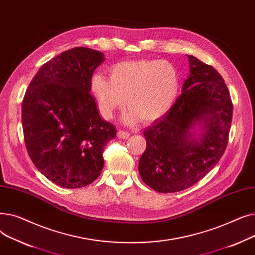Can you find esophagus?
<instances>
[{
	"label": "esophagus",
	"instance_id": "34e87169",
	"mask_svg": "<svg viewBox=\"0 0 255 255\" xmlns=\"http://www.w3.org/2000/svg\"><path fill=\"white\" fill-rule=\"evenodd\" d=\"M117 135H118L119 138H123V139H127L130 136V134H129L128 132L123 131V130H119L118 133H117Z\"/></svg>",
	"mask_w": 255,
	"mask_h": 255
}]
</instances>
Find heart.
<instances>
[{
    "mask_svg": "<svg viewBox=\"0 0 255 255\" xmlns=\"http://www.w3.org/2000/svg\"><path fill=\"white\" fill-rule=\"evenodd\" d=\"M180 77L176 67L167 61L137 60L120 62L109 68V79L94 74L90 90L105 119L125 104L130 112L126 121L138 118L152 123L163 117L176 103L180 93Z\"/></svg>",
    "mask_w": 255,
    "mask_h": 255,
    "instance_id": "heart-1",
    "label": "heart"
}]
</instances>
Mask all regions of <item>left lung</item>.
<instances>
[{"mask_svg": "<svg viewBox=\"0 0 255 255\" xmlns=\"http://www.w3.org/2000/svg\"><path fill=\"white\" fill-rule=\"evenodd\" d=\"M189 75L171 109L143 130L146 148L138 170L161 193L185 190L202 180L222 157L233 117L231 95L212 66L187 55Z\"/></svg>", "mask_w": 255, "mask_h": 255, "instance_id": "8db88e82", "label": "left lung"}]
</instances>
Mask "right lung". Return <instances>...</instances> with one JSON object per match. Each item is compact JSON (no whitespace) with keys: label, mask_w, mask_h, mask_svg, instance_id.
Masks as SVG:
<instances>
[{"label":"right lung","mask_w":255,"mask_h":255,"mask_svg":"<svg viewBox=\"0 0 255 255\" xmlns=\"http://www.w3.org/2000/svg\"><path fill=\"white\" fill-rule=\"evenodd\" d=\"M104 55L74 47L48 61L32 79L21 106L25 148L37 169L64 188H82L102 171V153L116 137L90 92Z\"/></svg>","instance_id":"add662e5"}]
</instances>
